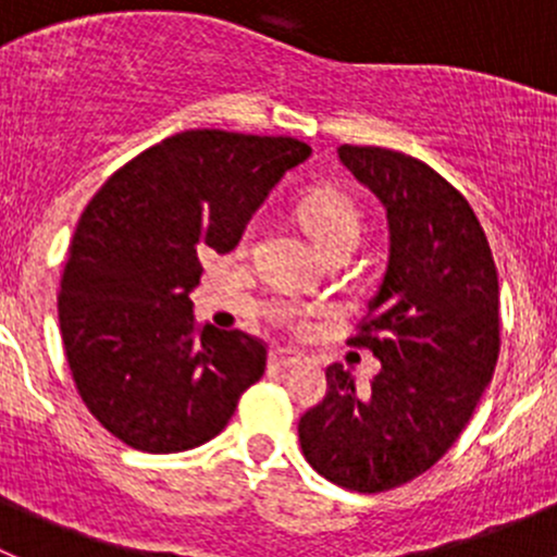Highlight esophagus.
I'll use <instances>...</instances> for the list:
<instances>
[{"label": "esophagus", "mask_w": 557, "mask_h": 557, "mask_svg": "<svg viewBox=\"0 0 557 557\" xmlns=\"http://www.w3.org/2000/svg\"><path fill=\"white\" fill-rule=\"evenodd\" d=\"M269 363L277 369H294V367H301V356L299 352H290V350H272L269 352Z\"/></svg>", "instance_id": "obj_1"}]
</instances>
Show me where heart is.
Masks as SVG:
<instances>
[{
	"label": "heart",
	"mask_w": 557,
	"mask_h": 557,
	"mask_svg": "<svg viewBox=\"0 0 557 557\" xmlns=\"http://www.w3.org/2000/svg\"><path fill=\"white\" fill-rule=\"evenodd\" d=\"M299 218L325 252L342 245H358L361 239V212L342 190H312L299 205Z\"/></svg>",
	"instance_id": "heart-1"
}]
</instances>
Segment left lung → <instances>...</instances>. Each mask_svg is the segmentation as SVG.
<instances>
[{"mask_svg":"<svg viewBox=\"0 0 557 557\" xmlns=\"http://www.w3.org/2000/svg\"><path fill=\"white\" fill-rule=\"evenodd\" d=\"M336 156L387 218L385 274L350 339L383 369L372 391H356L331 363L299 442L325 480L380 493L431 469L474 414L498 361V274L469 201L429 164L358 145Z\"/></svg>","mask_w":557,"mask_h":557,"instance_id":"1","label":"left lung"}]
</instances>
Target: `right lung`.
<instances>
[{
	"label": "right lung",
	"instance_id": "add662e5",
	"mask_svg": "<svg viewBox=\"0 0 557 557\" xmlns=\"http://www.w3.org/2000/svg\"><path fill=\"white\" fill-rule=\"evenodd\" d=\"M312 156L294 137L174 134L121 166L72 237L59 323L77 393L123 445L183 453L221 434L267 347L196 331L201 256L239 245L274 185Z\"/></svg>",
	"mask_w": 557,
	"mask_h": 557
}]
</instances>
